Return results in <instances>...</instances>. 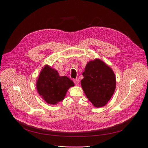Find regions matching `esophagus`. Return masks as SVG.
<instances>
[{
	"instance_id": "34e87169",
	"label": "esophagus",
	"mask_w": 148,
	"mask_h": 148,
	"mask_svg": "<svg viewBox=\"0 0 148 148\" xmlns=\"http://www.w3.org/2000/svg\"><path fill=\"white\" fill-rule=\"evenodd\" d=\"M73 82L75 84H76V85L78 84V80L77 79H73Z\"/></svg>"
}]
</instances>
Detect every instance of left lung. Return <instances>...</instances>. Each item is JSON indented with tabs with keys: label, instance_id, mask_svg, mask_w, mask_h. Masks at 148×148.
Returning <instances> with one entry per match:
<instances>
[{
	"label": "left lung",
	"instance_id": "left-lung-1",
	"mask_svg": "<svg viewBox=\"0 0 148 148\" xmlns=\"http://www.w3.org/2000/svg\"><path fill=\"white\" fill-rule=\"evenodd\" d=\"M83 75L81 84L88 100L97 108L105 105L115 89L116 79L112 69L96 59L87 64Z\"/></svg>",
	"mask_w": 148,
	"mask_h": 148
}]
</instances>
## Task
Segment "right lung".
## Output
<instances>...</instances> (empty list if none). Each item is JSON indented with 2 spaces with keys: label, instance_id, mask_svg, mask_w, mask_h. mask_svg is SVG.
I'll list each match as a JSON object with an SVG mask.
<instances>
[{
  "label": "right lung",
  "instance_id": "1",
  "mask_svg": "<svg viewBox=\"0 0 148 148\" xmlns=\"http://www.w3.org/2000/svg\"><path fill=\"white\" fill-rule=\"evenodd\" d=\"M36 86L38 93L45 102L55 105L64 99L68 88L74 84L68 77L60 76L56 70L46 65L39 75Z\"/></svg>",
  "mask_w": 148,
  "mask_h": 148
}]
</instances>
